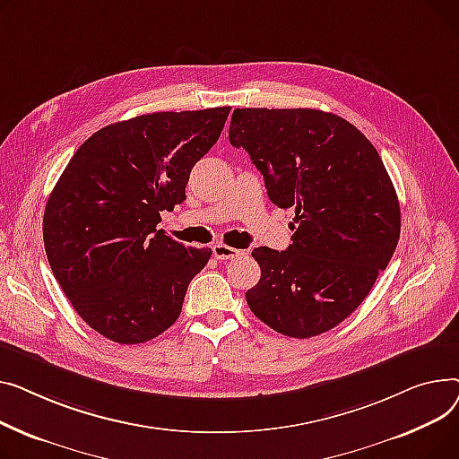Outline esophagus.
<instances>
[{"label":"esophagus","instance_id":"34e87169","mask_svg":"<svg viewBox=\"0 0 459 459\" xmlns=\"http://www.w3.org/2000/svg\"><path fill=\"white\" fill-rule=\"evenodd\" d=\"M242 252L237 250V248H231V247H226L222 245V242H219V245L212 247V255L217 259H235L238 257Z\"/></svg>","mask_w":459,"mask_h":459}]
</instances>
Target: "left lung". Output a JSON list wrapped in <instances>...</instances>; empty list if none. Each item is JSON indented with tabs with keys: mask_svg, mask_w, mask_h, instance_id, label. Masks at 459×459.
Segmentation results:
<instances>
[{
	"mask_svg": "<svg viewBox=\"0 0 459 459\" xmlns=\"http://www.w3.org/2000/svg\"><path fill=\"white\" fill-rule=\"evenodd\" d=\"M230 143L245 148L266 195L294 209L292 245L255 248L252 313L281 335L325 333L358 309L400 237V205L380 153L344 118L318 109H235Z\"/></svg>",
	"mask_w": 459,
	"mask_h": 459,
	"instance_id": "obj_1",
	"label": "left lung"
}]
</instances>
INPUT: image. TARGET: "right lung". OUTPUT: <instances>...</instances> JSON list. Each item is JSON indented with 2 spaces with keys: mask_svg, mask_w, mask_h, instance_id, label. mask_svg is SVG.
<instances>
[{
  "mask_svg": "<svg viewBox=\"0 0 459 459\" xmlns=\"http://www.w3.org/2000/svg\"><path fill=\"white\" fill-rule=\"evenodd\" d=\"M231 107L152 113L105 126L77 148L44 211V248L66 299L100 335L150 341L178 320L211 248H186L160 211L185 200L193 167Z\"/></svg>",
  "mask_w": 459,
  "mask_h": 459,
  "instance_id": "right-lung-1",
  "label": "right lung"
}]
</instances>
